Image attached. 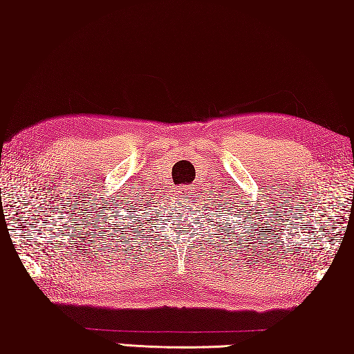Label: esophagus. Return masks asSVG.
Listing matches in <instances>:
<instances>
[{
	"instance_id": "esophagus-1",
	"label": "esophagus",
	"mask_w": 354,
	"mask_h": 354,
	"mask_svg": "<svg viewBox=\"0 0 354 354\" xmlns=\"http://www.w3.org/2000/svg\"><path fill=\"white\" fill-rule=\"evenodd\" d=\"M184 194H187V189H185V192Z\"/></svg>"
}]
</instances>
